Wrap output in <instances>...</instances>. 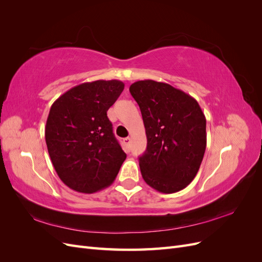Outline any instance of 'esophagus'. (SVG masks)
I'll return each instance as SVG.
<instances>
[{"label":"esophagus","mask_w":262,"mask_h":262,"mask_svg":"<svg viewBox=\"0 0 262 262\" xmlns=\"http://www.w3.org/2000/svg\"><path fill=\"white\" fill-rule=\"evenodd\" d=\"M122 142H123V144H124L126 150H129V149H130V142H131V139H130V138H124Z\"/></svg>","instance_id":"34e87169"}]
</instances>
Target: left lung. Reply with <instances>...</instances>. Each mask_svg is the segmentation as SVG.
Listing matches in <instances>:
<instances>
[{
	"instance_id": "obj_1",
	"label": "left lung",
	"mask_w": 262,
	"mask_h": 262,
	"mask_svg": "<svg viewBox=\"0 0 262 262\" xmlns=\"http://www.w3.org/2000/svg\"><path fill=\"white\" fill-rule=\"evenodd\" d=\"M130 93L140 107L147 145L139 157L142 177L163 193L186 188L207 147V120L198 101L169 84L138 81Z\"/></svg>"
}]
</instances>
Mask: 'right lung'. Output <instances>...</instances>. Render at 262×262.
<instances>
[{"label":"right lung","instance_id":"add662e5","mask_svg":"<svg viewBox=\"0 0 262 262\" xmlns=\"http://www.w3.org/2000/svg\"><path fill=\"white\" fill-rule=\"evenodd\" d=\"M123 89L117 80L83 83L50 108L47 147L60 179L77 192L94 193L112 185L125 160L107 117Z\"/></svg>","mask_w":262,"mask_h":262}]
</instances>
